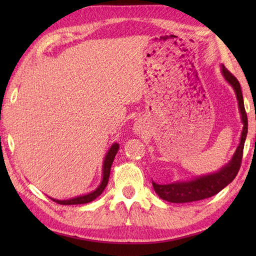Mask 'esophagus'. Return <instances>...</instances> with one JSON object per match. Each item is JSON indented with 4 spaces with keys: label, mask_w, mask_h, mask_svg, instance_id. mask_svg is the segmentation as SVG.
I'll list each match as a JSON object with an SVG mask.
<instances>
[{
    "label": "esophagus",
    "mask_w": 256,
    "mask_h": 256,
    "mask_svg": "<svg viewBox=\"0 0 256 256\" xmlns=\"http://www.w3.org/2000/svg\"><path fill=\"white\" fill-rule=\"evenodd\" d=\"M134 130L136 133H140L143 131V124L140 122H136L134 124Z\"/></svg>",
    "instance_id": "obj_1"
}]
</instances>
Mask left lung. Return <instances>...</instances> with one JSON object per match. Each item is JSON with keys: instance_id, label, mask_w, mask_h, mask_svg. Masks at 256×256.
I'll return each mask as SVG.
<instances>
[{"instance_id": "8db88e82", "label": "left lung", "mask_w": 256, "mask_h": 256, "mask_svg": "<svg viewBox=\"0 0 256 256\" xmlns=\"http://www.w3.org/2000/svg\"><path fill=\"white\" fill-rule=\"evenodd\" d=\"M221 72L224 74V79L231 84L233 90H234L238 99V110H240L241 120L243 123L240 144H238L231 160L216 172L209 174V175L206 176H200L188 182H179L167 184H160L153 182L155 192L162 200L170 201V202L174 204H184L209 198L220 192L238 175L242 162L244 142H246L248 135V116L246 108H244L241 86L238 84V79L224 64H221Z\"/></svg>"}]
</instances>
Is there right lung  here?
<instances>
[{
    "mask_svg": "<svg viewBox=\"0 0 256 256\" xmlns=\"http://www.w3.org/2000/svg\"><path fill=\"white\" fill-rule=\"evenodd\" d=\"M118 143H114L111 148L108 150V152L106 155V158L104 162H103V167H102V182L99 184V187H98L94 192H91L90 194H86L84 196H79V197H76V198H72V199H68V200H57V199H54L50 198L52 200L55 201V202L59 204H88L91 202V201H94L96 197H99V196L103 192V190L106 189V184L108 182V177H110V170H111V166H112V162L114 160V157H116L118 150Z\"/></svg>",
    "mask_w": 256,
    "mask_h": 256,
    "instance_id": "right-lung-1",
    "label": "right lung"
}]
</instances>
